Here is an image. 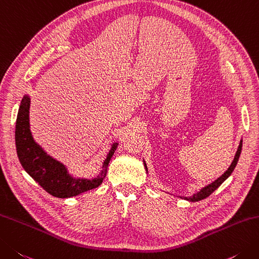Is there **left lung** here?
<instances>
[{"instance_id":"obj_1","label":"left lung","mask_w":259,"mask_h":259,"mask_svg":"<svg viewBox=\"0 0 259 259\" xmlns=\"http://www.w3.org/2000/svg\"><path fill=\"white\" fill-rule=\"evenodd\" d=\"M241 148H242V139L240 140L239 147H238L237 153L235 155V158H234V160H232V163L229 166V168H228L225 171V173L219 177V179H217L214 182H212L211 184H207L206 186L202 187L200 191L195 192V193L192 194L191 196H181V199L186 200V201H190V202H197V201H201V200L206 199V197L209 196L210 194L213 193V192L218 189V187H219L222 183H224V182L228 179V177H229L232 174V171H234L235 167L237 166L238 160H239V157H240V154H241ZM144 165H145L146 171H147V173H148V168H147V164H146L145 160H144Z\"/></svg>"}]
</instances>
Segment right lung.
<instances>
[{
  "label": "right lung",
  "mask_w": 259,
  "mask_h": 259,
  "mask_svg": "<svg viewBox=\"0 0 259 259\" xmlns=\"http://www.w3.org/2000/svg\"><path fill=\"white\" fill-rule=\"evenodd\" d=\"M30 102L29 94H24L19 106L15 123V147L24 170L46 192L59 199H68L98 187L106 175L110 160L118 148V141L110 145L98 175L92 179L74 176L69 173L67 166L48 155L34 140L30 129Z\"/></svg>",
  "instance_id": "add662e5"
}]
</instances>
